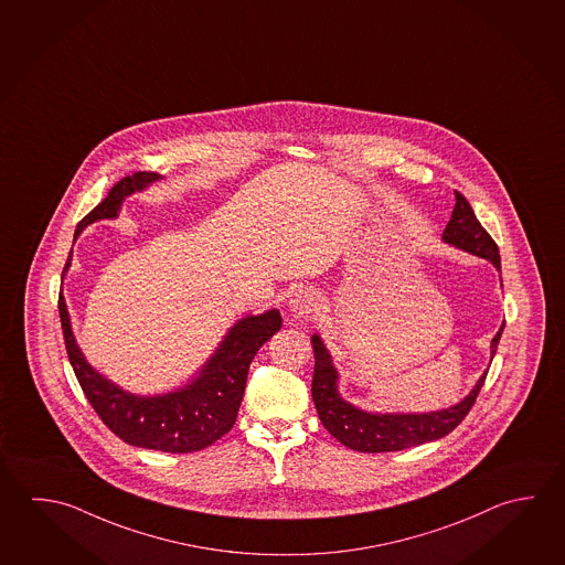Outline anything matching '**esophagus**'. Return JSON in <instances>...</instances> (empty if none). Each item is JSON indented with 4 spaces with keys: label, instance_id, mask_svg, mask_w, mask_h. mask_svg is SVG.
Returning a JSON list of instances; mask_svg holds the SVG:
<instances>
[{
    "label": "esophagus",
    "instance_id": "1",
    "mask_svg": "<svg viewBox=\"0 0 565 565\" xmlns=\"http://www.w3.org/2000/svg\"><path fill=\"white\" fill-rule=\"evenodd\" d=\"M288 308L297 319L308 317L317 308V295L310 288H298L288 300Z\"/></svg>",
    "mask_w": 565,
    "mask_h": 565
}]
</instances>
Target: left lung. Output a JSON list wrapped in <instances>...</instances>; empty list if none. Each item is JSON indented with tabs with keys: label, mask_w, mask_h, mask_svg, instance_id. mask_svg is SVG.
<instances>
[{
	"label": "left lung",
	"mask_w": 565,
	"mask_h": 565,
	"mask_svg": "<svg viewBox=\"0 0 565 565\" xmlns=\"http://www.w3.org/2000/svg\"><path fill=\"white\" fill-rule=\"evenodd\" d=\"M456 195V205L451 211L450 221L441 233V241L446 245L462 248L470 255L490 260L495 270H502L500 250L493 243L492 236L480 225L476 218L470 203L466 196ZM503 324L495 332L490 344V362L498 350V342L502 339ZM315 349V376H312V401L319 412L320 422L327 430L350 450L356 451H398L412 446H420L426 441L438 440L450 434L470 412L478 392L483 386L486 374L476 382L470 394L463 401L454 404L444 411L424 412V414H398V412L362 411L359 406L350 404L340 396L339 370L332 364V356L324 347L319 334L310 337Z\"/></svg>",
	"instance_id": "8db88e82"
}]
</instances>
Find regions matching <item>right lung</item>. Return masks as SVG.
<instances>
[{
    "label": "right lung",
    "mask_w": 565,
    "mask_h": 565,
    "mask_svg": "<svg viewBox=\"0 0 565 565\" xmlns=\"http://www.w3.org/2000/svg\"><path fill=\"white\" fill-rule=\"evenodd\" d=\"M161 179V174L149 171L124 177L109 191V195L77 225L75 238L95 221L115 218L121 211L125 196L141 193ZM72 257L73 248L63 268V277L67 268L72 267ZM57 307L73 372L103 424L131 446L169 454L203 450L233 428L245 394L248 366L257 356V350L282 324L277 308H270L257 317L248 315L245 319L236 320L213 356L206 360L185 386H179L177 391L167 394L139 396L119 388L93 369L77 347L70 310L62 292Z\"/></svg>",
    "instance_id": "1"
}]
</instances>
